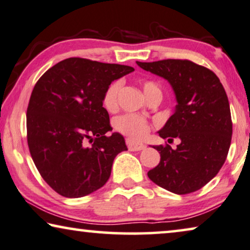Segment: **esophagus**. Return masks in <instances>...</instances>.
<instances>
[{
	"label": "esophagus",
	"mask_w": 250,
	"mask_h": 250,
	"mask_svg": "<svg viewBox=\"0 0 250 250\" xmlns=\"http://www.w3.org/2000/svg\"><path fill=\"white\" fill-rule=\"evenodd\" d=\"M126 146H128L129 150H133V152H136V150H142L146 147L143 143L133 142L131 139H126Z\"/></svg>",
	"instance_id": "1"
}]
</instances>
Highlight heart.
<instances>
[{
  "instance_id": "obj_1",
  "label": "heart",
  "mask_w": 250,
  "mask_h": 250,
  "mask_svg": "<svg viewBox=\"0 0 250 250\" xmlns=\"http://www.w3.org/2000/svg\"><path fill=\"white\" fill-rule=\"evenodd\" d=\"M121 80H114L105 88L103 94V105L107 111H112L117 107L118 104V94L121 88ZM143 89L146 97L150 96L154 93H160L161 89L156 83L152 80H145L143 83ZM115 129L131 139H140L148 132L149 124L146 119L139 115L126 113L119 117L114 124Z\"/></svg>"
}]
</instances>
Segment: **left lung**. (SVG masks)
<instances>
[{
	"instance_id": "8db88e82",
	"label": "left lung",
	"mask_w": 250,
	"mask_h": 250,
	"mask_svg": "<svg viewBox=\"0 0 250 250\" xmlns=\"http://www.w3.org/2000/svg\"><path fill=\"white\" fill-rule=\"evenodd\" d=\"M140 68L167 79L174 90L177 106L160 137L177 148L154 146L161 161L148 171L154 184L178 195L204 187L219 173L227 160L232 137L229 100L212 70L189 60L137 62Z\"/></svg>"
}]
</instances>
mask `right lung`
Masks as SVG:
<instances>
[{"instance_id":"obj_1","label":"right lung","mask_w":250,"mask_h":250,"mask_svg":"<svg viewBox=\"0 0 250 250\" xmlns=\"http://www.w3.org/2000/svg\"><path fill=\"white\" fill-rule=\"evenodd\" d=\"M132 66L70 58L38 79L27 108V140L42 178L58 194L79 198L106 184L112 164L126 150L112 131L104 90ZM94 140L90 147L88 141Z\"/></svg>"}]
</instances>
